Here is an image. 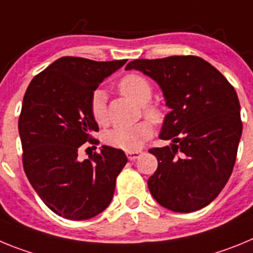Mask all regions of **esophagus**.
I'll list each match as a JSON object with an SVG mask.
<instances>
[{"label": "esophagus", "mask_w": 253, "mask_h": 253, "mask_svg": "<svg viewBox=\"0 0 253 253\" xmlns=\"http://www.w3.org/2000/svg\"><path fill=\"white\" fill-rule=\"evenodd\" d=\"M140 154H142V151H126V157H128L130 161L137 160Z\"/></svg>", "instance_id": "esophagus-1"}]
</instances>
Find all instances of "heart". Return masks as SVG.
<instances>
[{
	"label": "heart",
	"mask_w": 253,
	"mask_h": 253,
	"mask_svg": "<svg viewBox=\"0 0 253 253\" xmlns=\"http://www.w3.org/2000/svg\"><path fill=\"white\" fill-rule=\"evenodd\" d=\"M119 90L124 96L143 105V110L149 120L160 123L163 119L161 109L152 105H146L152 99V86L147 78L140 75L130 73L122 78ZM90 111L93 120L99 125L107 123L106 93L102 90L93 91L90 100ZM152 135V125L148 122H139L129 126H115L105 133V142L109 146L125 151H137Z\"/></svg>",
	"instance_id": "obj_1"
}]
</instances>
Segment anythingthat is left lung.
Instances as JSON below:
<instances>
[{
    "label": "left lung",
    "instance_id": "8db88e82",
    "mask_svg": "<svg viewBox=\"0 0 253 253\" xmlns=\"http://www.w3.org/2000/svg\"><path fill=\"white\" fill-rule=\"evenodd\" d=\"M125 69H137L157 82L171 109L160 133L171 144L149 149L158 161L148 178L152 196L177 213L209 205L229 180L242 135L233 86L207 60L194 55L135 59Z\"/></svg>",
    "mask_w": 253,
    "mask_h": 253
}]
</instances>
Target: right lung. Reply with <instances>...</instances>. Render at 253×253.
<instances>
[{
  "instance_id": "obj_1",
  "label": "right lung",
  "mask_w": 253,
  "mask_h": 253,
  "mask_svg": "<svg viewBox=\"0 0 253 253\" xmlns=\"http://www.w3.org/2000/svg\"><path fill=\"white\" fill-rule=\"evenodd\" d=\"M126 59L96 62L62 57L29 84L19 118L24 171L44 204L71 220L104 211L116 177L128 162L122 149L102 146L100 153L78 160V151L99 131L90 111L93 91ZM96 148V147H95Z\"/></svg>"
}]
</instances>
